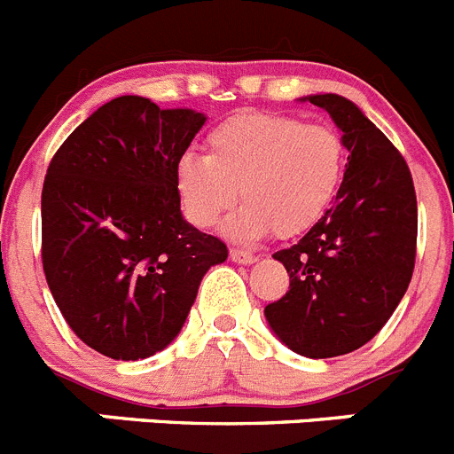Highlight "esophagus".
I'll return each mask as SVG.
<instances>
[{
    "label": "esophagus",
    "instance_id": "esophagus-1",
    "mask_svg": "<svg viewBox=\"0 0 454 454\" xmlns=\"http://www.w3.org/2000/svg\"><path fill=\"white\" fill-rule=\"evenodd\" d=\"M230 259L234 261V263H240V265L256 263V256L252 254V252H243V249H231Z\"/></svg>",
    "mask_w": 454,
    "mask_h": 454
}]
</instances>
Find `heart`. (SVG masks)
Here are the masks:
<instances>
[{"mask_svg": "<svg viewBox=\"0 0 454 454\" xmlns=\"http://www.w3.org/2000/svg\"><path fill=\"white\" fill-rule=\"evenodd\" d=\"M209 155L184 153L176 191L186 220L211 227L240 198L224 234L254 240L309 231L338 198L347 173V145L326 123L293 114L239 112L207 135Z\"/></svg>", "mask_w": 454, "mask_h": 454, "instance_id": "b5f03b06", "label": "heart"}]
</instances>
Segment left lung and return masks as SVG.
<instances>
[{
    "instance_id": "left-lung-1",
    "label": "left lung",
    "mask_w": 454,
    "mask_h": 454,
    "mask_svg": "<svg viewBox=\"0 0 454 454\" xmlns=\"http://www.w3.org/2000/svg\"><path fill=\"white\" fill-rule=\"evenodd\" d=\"M347 145V173L331 209L288 249L274 252L290 290L265 306L272 333L303 357L367 344L401 303L417 256V193L410 168L364 112L338 94H310Z\"/></svg>"
}]
</instances>
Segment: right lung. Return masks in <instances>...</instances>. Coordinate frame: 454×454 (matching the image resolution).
<instances>
[{
	"instance_id": "1",
	"label": "right lung",
	"mask_w": 454,
	"mask_h": 454,
	"mask_svg": "<svg viewBox=\"0 0 454 454\" xmlns=\"http://www.w3.org/2000/svg\"><path fill=\"white\" fill-rule=\"evenodd\" d=\"M207 116L119 97L67 137L43 186V265L62 317L114 360H144L184 326L227 245L186 223L176 164Z\"/></svg>"
}]
</instances>
